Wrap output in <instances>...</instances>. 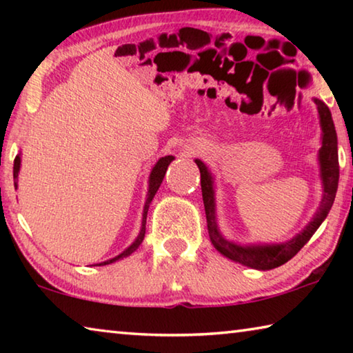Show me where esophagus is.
Listing matches in <instances>:
<instances>
[{"mask_svg":"<svg viewBox=\"0 0 353 353\" xmlns=\"http://www.w3.org/2000/svg\"><path fill=\"white\" fill-rule=\"evenodd\" d=\"M183 149H185V151H187L188 154H191V152H196V151H199V145H198V143H194V141H187V143H185V145H183Z\"/></svg>","mask_w":353,"mask_h":353,"instance_id":"esophagus-1","label":"esophagus"}]
</instances>
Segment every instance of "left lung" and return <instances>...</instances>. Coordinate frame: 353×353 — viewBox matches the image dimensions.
<instances>
[{"mask_svg":"<svg viewBox=\"0 0 353 353\" xmlns=\"http://www.w3.org/2000/svg\"><path fill=\"white\" fill-rule=\"evenodd\" d=\"M314 104L318 105L319 124H321V149L318 154L319 172L322 182V199L318 212L314 213L312 221L299 232L296 236L285 243H259V244H240L225 238L221 234L216 219V199H214V177L208 166L202 160L196 159L194 162L201 171V188L202 199H204L207 229L210 241L225 259L240 263L243 266L252 270L268 271L285 265L301 250L313 236L319 225L324 223L328 212L333 205L336 196L338 181H339V163H338V137L334 130L332 113L328 107L321 99L314 98Z\"/></svg>","mask_w":353,"mask_h":353,"instance_id":"1","label":"left lung"}]
</instances>
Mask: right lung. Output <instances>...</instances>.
<instances>
[{
  "mask_svg": "<svg viewBox=\"0 0 353 353\" xmlns=\"http://www.w3.org/2000/svg\"><path fill=\"white\" fill-rule=\"evenodd\" d=\"M174 160L172 155H165V157H160L155 165L152 166L151 172H149V181H148V194H146V202H145V207H143V218H141V227H140V232L139 235H137L135 241L130 244L129 248H126L123 250L121 254H118L117 256H113V259H109L105 261H101L97 263V265L93 266H104V265H110V263H115L118 260H123L129 256L130 254H134L137 249L140 248V244L143 241V238H145V232H146V216H148V210H149V205H151V202L154 199L155 193H157V190L160 188V183L163 182V177H165V172L168 170L170 163ZM20 166H21V154H19L14 160V185H15V190L19 188V172H20Z\"/></svg>",
  "mask_w": 353,
  "mask_h": 353,
  "instance_id": "obj_1",
  "label": "right lung"
}]
</instances>
